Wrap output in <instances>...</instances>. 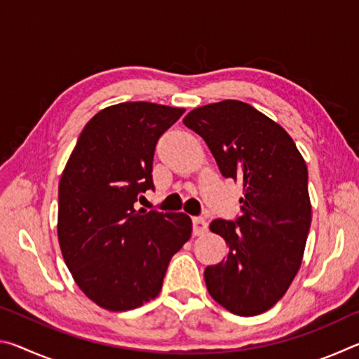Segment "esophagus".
Returning a JSON list of instances; mask_svg holds the SVG:
<instances>
[{"instance_id": "obj_1", "label": "esophagus", "mask_w": 359, "mask_h": 359, "mask_svg": "<svg viewBox=\"0 0 359 359\" xmlns=\"http://www.w3.org/2000/svg\"><path fill=\"white\" fill-rule=\"evenodd\" d=\"M208 231V222L203 217H193V234L201 236Z\"/></svg>"}]
</instances>
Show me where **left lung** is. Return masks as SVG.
I'll return each instance as SVG.
<instances>
[{
	"label": "left lung",
	"instance_id": "8db88e82",
	"mask_svg": "<svg viewBox=\"0 0 359 359\" xmlns=\"http://www.w3.org/2000/svg\"><path fill=\"white\" fill-rule=\"evenodd\" d=\"M184 123L204 139L223 177L244 184L236 220L210 223L229 252L205 267L209 293L236 315L263 313L287 293L302 261L312 222L306 161L288 133L247 102L198 107Z\"/></svg>",
	"mask_w": 359,
	"mask_h": 359
}]
</instances>
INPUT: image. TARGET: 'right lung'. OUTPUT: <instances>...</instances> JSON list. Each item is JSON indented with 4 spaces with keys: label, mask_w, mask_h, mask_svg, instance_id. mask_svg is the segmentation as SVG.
Returning <instances> with one entry per match:
<instances>
[{
    "label": "right lung",
    "mask_w": 359,
    "mask_h": 359,
    "mask_svg": "<svg viewBox=\"0 0 359 359\" xmlns=\"http://www.w3.org/2000/svg\"><path fill=\"white\" fill-rule=\"evenodd\" d=\"M184 109L121 102L85 125L58 185V241L90 299L107 311L160 293L169 261L191 236L190 217L136 209L151 179L155 147Z\"/></svg>",
    "instance_id": "1"
}]
</instances>
